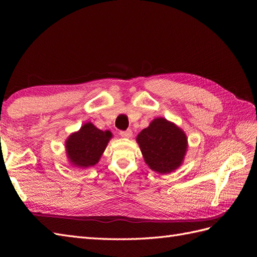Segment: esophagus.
Masks as SVG:
<instances>
[{"label":"esophagus","instance_id":"esophagus-1","mask_svg":"<svg viewBox=\"0 0 257 257\" xmlns=\"http://www.w3.org/2000/svg\"><path fill=\"white\" fill-rule=\"evenodd\" d=\"M120 135L124 138H130L132 135H133V132L132 130H126V131H120Z\"/></svg>","mask_w":257,"mask_h":257}]
</instances>
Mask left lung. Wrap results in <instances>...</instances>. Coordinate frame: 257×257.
<instances>
[{
    "instance_id": "1",
    "label": "left lung",
    "mask_w": 257,
    "mask_h": 257,
    "mask_svg": "<svg viewBox=\"0 0 257 257\" xmlns=\"http://www.w3.org/2000/svg\"><path fill=\"white\" fill-rule=\"evenodd\" d=\"M145 162L154 172L167 174L181 165L188 139L181 128L164 118L154 119L137 136Z\"/></svg>"
}]
</instances>
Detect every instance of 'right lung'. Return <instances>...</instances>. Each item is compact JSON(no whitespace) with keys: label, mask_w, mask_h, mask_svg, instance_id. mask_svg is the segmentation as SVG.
<instances>
[{"label":"right lung","mask_w":257,"mask_h":257,"mask_svg":"<svg viewBox=\"0 0 257 257\" xmlns=\"http://www.w3.org/2000/svg\"><path fill=\"white\" fill-rule=\"evenodd\" d=\"M111 138L109 131L98 130L92 123H85L66 141V152L73 165L78 167L94 166L102 157Z\"/></svg>","instance_id":"obj_1"}]
</instances>
